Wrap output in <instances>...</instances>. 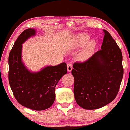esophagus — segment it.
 Instances as JSON below:
<instances>
[{
	"label": "esophagus",
	"mask_w": 130,
	"mask_h": 130,
	"mask_svg": "<svg viewBox=\"0 0 130 130\" xmlns=\"http://www.w3.org/2000/svg\"><path fill=\"white\" fill-rule=\"evenodd\" d=\"M72 69H73V65L71 63H69L67 64V70L69 72H70L72 71Z\"/></svg>",
	"instance_id": "esophagus-1"
}]
</instances>
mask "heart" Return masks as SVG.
Instances as JSON below:
<instances>
[{
    "label": "heart",
    "mask_w": 130,
    "mask_h": 130,
    "mask_svg": "<svg viewBox=\"0 0 130 130\" xmlns=\"http://www.w3.org/2000/svg\"><path fill=\"white\" fill-rule=\"evenodd\" d=\"M89 35L87 33H80L76 37L73 47L78 48L83 47L86 44L87 45L84 50L78 57V60L80 61H85L92 56V53L95 49L97 42L94 39H89Z\"/></svg>",
    "instance_id": "heart-1"
}]
</instances>
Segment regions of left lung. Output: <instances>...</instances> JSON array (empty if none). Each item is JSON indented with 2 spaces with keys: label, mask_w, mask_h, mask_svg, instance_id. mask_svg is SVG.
Masks as SVG:
<instances>
[{
  "label": "left lung",
  "mask_w": 130,
  "mask_h": 130,
  "mask_svg": "<svg viewBox=\"0 0 130 130\" xmlns=\"http://www.w3.org/2000/svg\"><path fill=\"white\" fill-rule=\"evenodd\" d=\"M101 49L83 63L75 62L74 95L81 107L95 109L112 102L119 90L123 76L122 53L107 31Z\"/></svg>",
  "instance_id": "obj_1"
}]
</instances>
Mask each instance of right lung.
<instances>
[{"label": "right lung", "instance_id": "obj_1", "mask_svg": "<svg viewBox=\"0 0 130 130\" xmlns=\"http://www.w3.org/2000/svg\"><path fill=\"white\" fill-rule=\"evenodd\" d=\"M34 28H28L18 37L8 57V81L13 94L19 104L28 108L42 111L53 104L55 88L67 74L66 63L47 66L40 71L32 72L22 61V44L36 35Z\"/></svg>", "mask_w": 130, "mask_h": 130}]
</instances>
